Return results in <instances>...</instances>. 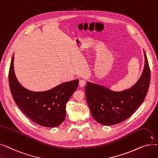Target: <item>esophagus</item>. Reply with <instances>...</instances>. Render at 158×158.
I'll return each mask as SVG.
<instances>
[{
    "label": "esophagus",
    "instance_id": "1",
    "mask_svg": "<svg viewBox=\"0 0 158 158\" xmlns=\"http://www.w3.org/2000/svg\"><path fill=\"white\" fill-rule=\"evenodd\" d=\"M86 81L84 79H81L79 81V86L80 87H83L86 85Z\"/></svg>",
    "mask_w": 158,
    "mask_h": 158
}]
</instances>
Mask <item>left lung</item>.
<instances>
[{"instance_id": "1", "label": "left lung", "mask_w": 158, "mask_h": 158, "mask_svg": "<svg viewBox=\"0 0 158 158\" xmlns=\"http://www.w3.org/2000/svg\"><path fill=\"white\" fill-rule=\"evenodd\" d=\"M145 66L136 83L122 92L87 82L86 97L94 118L104 126H111L126 120L142 104L150 85L151 71L145 51Z\"/></svg>"}]
</instances>
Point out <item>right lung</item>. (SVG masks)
Listing matches in <instances>:
<instances>
[{
	"instance_id": "right-lung-1",
	"label": "right lung",
	"mask_w": 158,
	"mask_h": 158,
	"mask_svg": "<svg viewBox=\"0 0 158 158\" xmlns=\"http://www.w3.org/2000/svg\"><path fill=\"white\" fill-rule=\"evenodd\" d=\"M14 55L9 70V84L15 102L33 122L44 127L60 126L66 117V104L77 88L79 80L58 85L45 92H32L16 79L13 66Z\"/></svg>"
}]
</instances>
